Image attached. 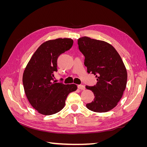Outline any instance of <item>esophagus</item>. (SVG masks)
Segmentation results:
<instances>
[{
    "label": "esophagus",
    "mask_w": 147,
    "mask_h": 147,
    "mask_svg": "<svg viewBox=\"0 0 147 147\" xmlns=\"http://www.w3.org/2000/svg\"><path fill=\"white\" fill-rule=\"evenodd\" d=\"M78 88L81 90H85V86L83 85V84H79V85L78 86Z\"/></svg>",
    "instance_id": "34e87169"
}]
</instances>
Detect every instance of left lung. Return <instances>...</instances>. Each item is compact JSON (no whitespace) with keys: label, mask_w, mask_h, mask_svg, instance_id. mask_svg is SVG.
<instances>
[{"label":"left lung","mask_w":147,"mask_h":147,"mask_svg":"<svg viewBox=\"0 0 147 147\" xmlns=\"http://www.w3.org/2000/svg\"><path fill=\"white\" fill-rule=\"evenodd\" d=\"M78 45L85 57L88 73L94 74L97 78L96 85L86 86L95 96L86 107L94 112H109L117 105L126 89V67L117 51L107 42L83 37L78 38Z\"/></svg>","instance_id":"8db88e82"}]
</instances>
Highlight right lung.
<instances>
[{
	"label": "right lung",
	"instance_id": "1",
	"mask_svg": "<svg viewBox=\"0 0 147 147\" xmlns=\"http://www.w3.org/2000/svg\"><path fill=\"white\" fill-rule=\"evenodd\" d=\"M71 38H57L43 43L31 57L23 75L26 97L32 107L44 115L59 112L65 104L67 97L76 91L75 84H64L54 81L57 59L72 47Z\"/></svg>",
	"mask_w": 147,
	"mask_h": 147
}]
</instances>
